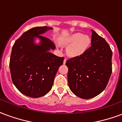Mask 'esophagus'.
<instances>
[{
	"label": "esophagus",
	"mask_w": 122,
	"mask_h": 122,
	"mask_svg": "<svg viewBox=\"0 0 122 122\" xmlns=\"http://www.w3.org/2000/svg\"><path fill=\"white\" fill-rule=\"evenodd\" d=\"M66 62V59H65L63 61V64H65Z\"/></svg>",
	"instance_id": "1"
}]
</instances>
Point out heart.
<instances>
[{
    "label": "heart",
    "instance_id": "obj_1",
    "mask_svg": "<svg viewBox=\"0 0 122 122\" xmlns=\"http://www.w3.org/2000/svg\"><path fill=\"white\" fill-rule=\"evenodd\" d=\"M61 43L63 45H69L67 52L71 57H77L86 52L91 43L89 36H84L81 33H74L61 37Z\"/></svg>",
    "mask_w": 122,
    "mask_h": 122
}]
</instances>
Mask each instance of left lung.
I'll list each match as a JSON object with an SVG mask.
<instances>
[{"label":"left lung","mask_w":122,"mask_h":122,"mask_svg":"<svg viewBox=\"0 0 122 122\" xmlns=\"http://www.w3.org/2000/svg\"><path fill=\"white\" fill-rule=\"evenodd\" d=\"M91 31V47L66 63L69 88L83 99L94 98L104 91L112 73L111 49L104 39Z\"/></svg>","instance_id":"8db88e82"}]
</instances>
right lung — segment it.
Listing matches in <instances>:
<instances>
[{
	"instance_id": "add662e5",
	"label": "right lung",
	"mask_w": 122,
	"mask_h": 122,
	"mask_svg": "<svg viewBox=\"0 0 122 122\" xmlns=\"http://www.w3.org/2000/svg\"><path fill=\"white\" fill-rule=\"evenodd\" d=\"M52 28L36 27L24 32L12 47L10 68L14 85L22 94L39 98L51 90L64 57L50 52L56 46L49 39L41 36ZM38 38L39 44L35 43Z\"/></svg>"
}]
</instances>
